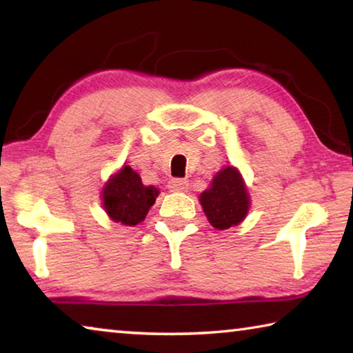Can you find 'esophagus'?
Listing matches in <instances>:
<instances>
[{
	"label": "esophagus",
	"mask_w": 353,
	"mask_h": 353,
	"mask_svg": "<svg viewBox=\"0 0 353 353\" xmlns=\"http://www.w3.org/2000/svg\"><path fill=\"white\" fill-rule=\"evenodd\" d=\"M168 187L171 191H176V193H185L188 190V182L183 181V179H172Z\"/></svg>",
	"instance_id": "1"
}]
</instances>
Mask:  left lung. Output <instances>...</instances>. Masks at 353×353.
Returning <instances> with one entry per match:
<instances>
[{
	"mask_svg": "<svg viewBox=\"0 0 353 353\" xmlns=\"http://www.w3.org/2000/svg\"><path fill=\"white\" fill-rule=\"evenodd\" d=\"M199 202L214 229L225 230L243 223L250 208L246 182L235 166H224L214 174L210 187L202 191Z\"/></svg>",
	"mask_w": 353,
	"mask_h": 353,
	"instance_id": "obj_1",
	"label": "left lung"
}]
</instances>
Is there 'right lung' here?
<instances>
[{
  "mask_svg": "<svg viewBox=\"0 0 353 353\" xmlns=\"http://www.w3.org/2000/svg\"><path fill=\"white\" fill-rule=\"evenodd\" d=\"M157 196L159 190L154 185H143L139 172L129 165H123L104 183L101 199L104 212L112 221L137 225L145 221Z\"/></svg>",
  "mask_w": 353,
  "mask_h": 353,
  "instance_id": "add662e5",
  "label": "right lung"
}]
</instances>
